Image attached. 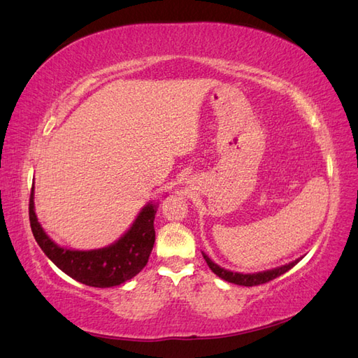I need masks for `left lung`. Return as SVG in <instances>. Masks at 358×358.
<instances>
[{
    "label": "left lung",
    "mask_w": 358,
    "mask_h": 358,
    "mask_svg": "<svg viewBox=\"0 0 358 358\" xmlns=\"http://www.w3.org/2000/svg\"><path fill=\"white\" fill-rule=\"evenodd\" d=\"M204 259L209 265V268L220 276L221 279L230 282V284H236V285H243V287H255V285H261V284H267V282L276 279L282 274L287 273L288 270H292L294 265L301 261V259H296L293 262H289L287 265H282V267L278 268H273V270H267V271H261V273H253V274H243V273H234V271H229V270H224L221 268L220 265L215 264L209 256L204 255Z\"/></svg>",
    "instance_id": "1"
}]
</instances>
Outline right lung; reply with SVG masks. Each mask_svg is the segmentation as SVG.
Segmentation results:
<instances>
[{"label":"right lung","mask_w":358,"mask_h":358,"mask_svg":"<svg viewBox=\"0 0 358 358\" xmlns=\"http://www.w3.org/2000/svg\"><path fill=\"white\" fill-rule=\"evenodd\" d=\"M155 213L154 204L145 206L132 227L114 244L97 250L79 252L59 247L47 236L36 218L33 187L29 201L30 227L41 250L70 278L96 288L120 285L145 268L155 243Z\"/></svg>","instance_id":"obj_1"}]
</instances>
